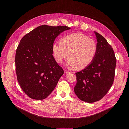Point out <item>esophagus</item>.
<instances>
[{"mask_svg":"<svg viewBox=\"0 0 129 129\" xmlns=\"http://www.w3.org/2000/svg\"><path fill=\"white\" fill-rule=\"evenodd\" d=\"M64 72H65V74H67V75H68V74H72V73H71V72H69V71H66V70H65Z\"/></svg>","mask_w":129,"mask_h":129,"instance_id":"1","label":"esophagus"}]
</instances>
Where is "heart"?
Returning a JSON list of instances; mask_svg holds the SVG:
<instances>
[{
    "label": "heart",
    "mask_w": 129,
    "mask_h": 129,
    "mask_svg": "<svg viewBox=\"0 0 129 129\" xmlns=\"http://www.w3.org/2000/svg\"><path fill=\"white\" fill-rule=\"evenodd\" d=\"M97 51L96 42L81 33H74L64 37L61 42L52 45L53 56L57 63L63 62L69 54L67 65L70 68L82 70L89 65Z\"/></svg>",
    "instance_id": "1"
}]
</instances>
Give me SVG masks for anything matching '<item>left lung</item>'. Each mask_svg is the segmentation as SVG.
<instances>
[{
	"label": "left lung",
	"instance_id": "8db88e82",
	"mask_svg": "<svg viewBox=\"0 0 129 129\" xmlns=\"http://www.w3.org/2000/svg\"><path fill=\"white\" fill-rule=\"evenodd\" d=\"M97 51L92 63L76 73L77 83L74 92L82 101L94 103L104 97L113 84L116 58L112 47L104 37L94 32Z\"/></svg>",
	"mask_w": 129,
	"mask_h": 129
}]
</instances>
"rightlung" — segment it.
<instances>
[{
	"instance_id": "obj_1",
	"label": "right lung",
	"mask_w": 129,
	"mask_h": 129,
	"mask_svg": "<svg viewBox=\"0 0 129 129\" xmlns=\"http://www.w3.org/2000/svg\"><path fill=\"white\" fill-rule=\"evenodd\" d=\"M66 26L40 25L25 35L17 49L15 63L19 84L31 98L44 99L57 85L64 70L53 55L52 45Z\"/></svg>"
}]
</instances>
